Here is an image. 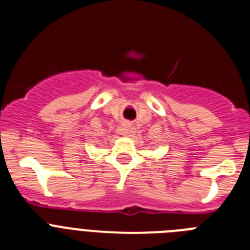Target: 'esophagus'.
<instances>
[{
	"label": "esophagus",
	"mask_w": 250,
	"mask_h": 250,
	"mask_svg": "<svg viewBox=\"0 0 250 250\" xmlns=\"http://www.w3.org/2000/svg\"><path fill=\"white\" fill-rule=\"evenodd\" d=\"M121 130H123L124 135H127V134H130V131H131V127H130V126H124Z\"/></svg>",
	"instance_id": "1"
}]
</instances>
